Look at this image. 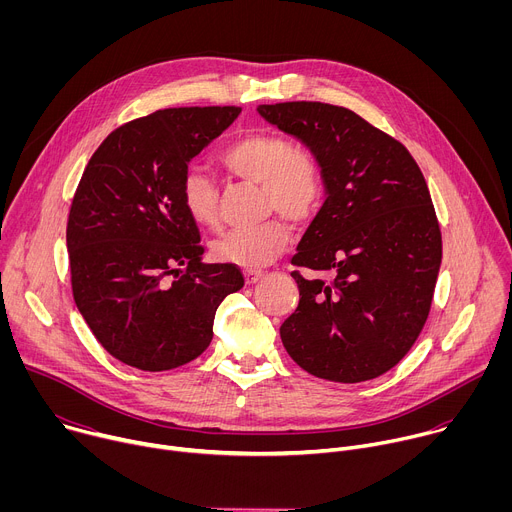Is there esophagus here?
<instances>
[{"mask_svg": "<svg viewBox=\"0 0 512 512\" xmlns=\"http://www.w3.org/2000/svg\"><path fill=\"white\" fill-rule=\"evenodd\" d=\"M263 275H265V273L259 271V269H247V271H245V283H247V285H253V283L261 281Z\"/></svg>", "mask_w": 512, "mask_h": 512, "instance_id": "obj_1", "label": "esophagus"}]
</instances>
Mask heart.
I'll use <instances>...</instances> for the list:
<instances>
[{
    "mask_svg": "<svg viewBox=\"0 0 512 512\" xmlns=\"http://www.w3.org/2000/svg\"><path fill=\"white\" fill-rule=\"evenodd\" d=\"M231 176L261 186L263 212H279L291 223H308L324 200L322 164L310 150L294 148L287 137L269 131H251L218 156ZM180 202L196 227L210 229L218 223L221 192L212 178L196 168L184 172ZM289 245V229L281 218H267L251 229L229 231L210 249L214 259L243 269H261L273 263Z\"/></svg>",
    "mask_w": 512,
    "mask_h": 512,
    "instance_id": "obj_1",
    "label": "heart"
}]
</instances>
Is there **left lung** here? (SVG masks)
<instances>
[{
  "label": "left lung",
  "instance_id": "left-lung-1",
  "mask_svg": "<svg viewBox=\"0 0 512 512\" xmlns=\"http://www.w3.org/2000/svg\"><path fill=\"white\" fill-rule=\"evenodd\" d=\"M322 164L326 200L291 263L300 304L279 328L304 371L334 383L377 379L409 352L431 308L442 231L405 145L346 107L259 105Z\"/></svg>",
  "mask_w": 512,
  "mask_h": 512
}]
</instances>
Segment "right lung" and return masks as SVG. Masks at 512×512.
<instances>
[{"label":"right lung","instance_id":"obj_1","mask_svg":"<svg viewBox=\"0 0 512 512\" xmlns=\"http://www.w3.org/2000/svg\"><path fill=\"white\" fill-rule=\"evenodd\" d=\"M241 107H178L111 131L72 198V296L101 346L139 371H170L212 340L216 308L245 285L229 263H202L180 202L188 164Z\"/></svg>","mask_w":512,"mask_h":512}]
</instances>
